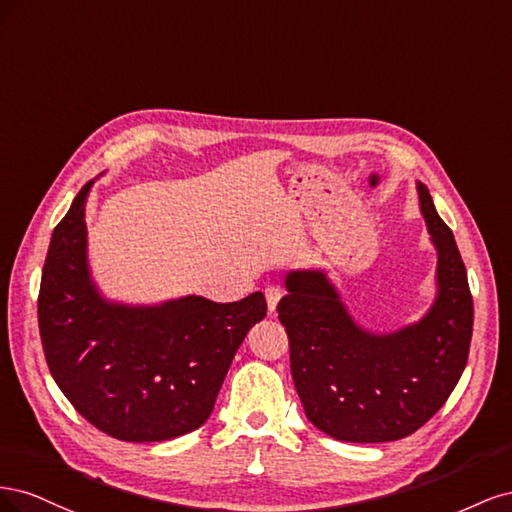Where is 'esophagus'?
Segmentation results:
<instances>
[{
    "instance_id": "obj_1",
    "label": "esophagus",
    "mask_w": 512,
    "mask_h": 512,
    "mask_svg": "<svg viewBox=\"0 0 512 512\" xmlns=\"http://www.w3.org/2000/svg\"><path fill=\"white\" fill-rule=\"evenodd\" d=\"M265 297H267V307H269V312H271V314H275L277 303H280V299H282V288H280V286H275V284L267 286V288H265Z\"/></svg>"
}]
</instances>
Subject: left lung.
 <instances>
[{
  "mask_svg": "<svg viewBox=\"0 0 512 512\" xmlns=\"http://www.w3.org/2000/svg\"><path fill=\"white\" fill-rule=\"evenodd\" d=\"M418 200L438 250V297L416 324L391 335L363 331L320 271H292L277 305L290 342V371L305 414L344 442H393L421 429L468 363L474 305L451 228L429 190Z\"/></svg>",
  "mask_w": 512,
  "mask_h": 512,
  "instance_id": "8db88e82",
  "label": "left lung"
}]
</instances>
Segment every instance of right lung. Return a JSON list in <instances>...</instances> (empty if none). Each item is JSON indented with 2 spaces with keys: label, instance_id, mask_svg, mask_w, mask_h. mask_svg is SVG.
Listing matches in <instances>:
<instances>
[{
  "label": "right lung",
  "instance_id": "add662e5",
  "mask_svg": "<svg viewBox=\"0 0 512 512\" xmlns=\"http://www.w3.org/2000/svg\"><path fill=\"white\" fill-rule=\"evenodd\" d=\"M51 237L38 294L46 365L81 416L123 442H162L203 425L265 294L235 303L183 297L153 307L104 301L89 277L85 200Z\"/></svg>",
  "mask_w": 512,
  "mask_h": 512
}]
</instances>
